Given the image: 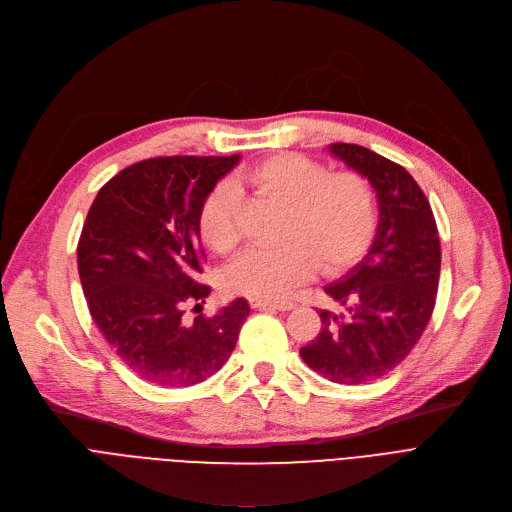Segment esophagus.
Here are the masks:
<instances>
[{"mask_svg": "<svg viewBox=\"0 0 512 512\" xmlns=\"http://www.w3.org/2000/svg\"><path fill=\"white\" fill-rule=\"evenodd\" d=\"M252 308L256 310H293L295 304L291 302V299H252Z\"/></svg>", "mask_w": 512, "mask_h": 512, "instance_id": "obj_1", "label": "esophagus"}]
</instances>
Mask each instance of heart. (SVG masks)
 Instances as JSON below:
<instances>
[{
  "mask_svg": "<svg viewBox=\"0 0 512 512\" xmlns=\"http://www.w3.org/2000/svg\"><path fill=\"white\" fill-rule=\"evenodd\" d=\"M239 186L285 204L279 246L252 248L223 273V287L252 299H277L310 279L353 266L376 237L378 198L370 179L357 171H330L297 155H273L244 171ZM237 190L217 184L202 202L198 229L208 248L225 254L239 242Z\"/></svg>",
  "mask_w": 512,
  "mask_h": 512,
  "instance_id": "heart-1",
  "label": "heart"
}]
</instances>
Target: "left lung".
I'll return each mask as SVG.
<instances>
[{
    "mask_svg": "<svg viewBox=\"0 0 512 512\" xmlns=\"http://www.w3.org/2000/svg\"><path fill=\"white\" fill-rule=\"evenodd\" d=\"M328 150L370 179L380 219L366 258L324 287L345 312L320 310V335L299 355L330 382L351 386L397 368L424 335L436 304L440 237L430 202L405 167L357 144Z\"/></svg>",
    "mask_w": 512,
    "mask_h": 512,
    "instance_id": "8db88e82",
    "label": "left lung"
}]
</instances>
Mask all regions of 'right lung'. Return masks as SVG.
<instances>
[{"label":"right lung","instance_id":"1","mask_svg":"<svg viewBox=\"0 0 512 512\" xmlns=\"http://www.w3.org/2000/svg\"><path fill=\"white\" fill-rule=\"evenodd\" d=\"M239 163L231 157H157L99 190L78 242V273L97 328L117 357L157 386H192L235 349L250 314L237 297L215 316L184 318L210 293L198 281L204 198Z\"/></svg>","mask_w":512,"mask_h":512}]
</instances>
